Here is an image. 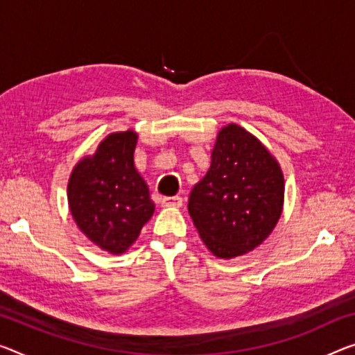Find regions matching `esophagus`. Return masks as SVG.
I'll use <instances>...</instances> for the list:
<instances>
[{
    "instance_id": "1",
    "label": "esophagus",
    "mask_w": 355,
    "mask_h": 355,
    "mask_svg": "<svg viewBox=\"0 0 355 355\" xmlns=\"http://www.w3.org/2000/svg\"><path fill=\"white\" fill-rule=\"evenodd\" d=\"M160 203L163 208H181L182 198L181 196H165V198H162Z\"/></svg>"
}]
</instances>
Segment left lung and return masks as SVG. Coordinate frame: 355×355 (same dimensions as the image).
Returning <instances> with one entry per match:
<instances>
[{
  "mask_svg": "<svg viewBox=\"0 0 355 355\" xmlns=\"http://www.w3.org/2000/svg\"><path fill=\"white\" fill-rule=\"evenodd\" d=\"M284 174L261 141L238 123L217 133L211 165L189 196V214L212 255L234 259L259 248L284 208Z\"/></svg>",
  "mask_w": 355,
  "mask_h": 355,
  "instance_id": "1",
  "label": "left lung"
}]
</instances>
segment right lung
<instances>
[{
    "label": "right lung",
    "mask_w": 355,
    "mask_h": 355,
    "mask_svg": "<svg viewBox=\"0 0 355 355\" xmlns=\"http://www.w3.org/2000/svg\"><path fill=\"white\" fill-rule=\"evenodd\" d=\"M138 133H109L92 155L76 163L68 179L71 216L95 246L127 252L155 211L149 187L135 168Z\"/></svg>",
    "instance_id": "obj_1"
}]
</instances>
